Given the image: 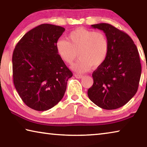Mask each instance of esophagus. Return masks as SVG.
I'll return each mask as SVG.
<instances>
[{
    "mask_svg": "<svg viewBox=\"0 0 147 147\" xmlns=\"http://www.w3.org/2000/svg\"><path fill=\"white\" fill-rule=\"evenodd\" d=\"M74 76L76 77V78H78V79H80V78H83V75H82V74H74Z\"/></svg>",
    "mask_w": 147,
    "mask_h": 147,
    "instance_id": "1",
    "label": "esophagus"
}]
</instances>
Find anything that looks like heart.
<instances>
[{"label": "heart", "mask_w": 147, "mask_h": 147, "mask_svg": "<svg viewBox=\"0 0 147 147\" xmlns=\"http://www.w3.org/2000/svg\"><path fill=\"white\" fill-rule=\"evenodd\" d=\"M56 49L61 60L69 65L73 63L78 54L80 59L71 69L82 73L92 66L96 68L104 63L109 53V42L103 32L78 28L69 34L67 40L59 39Z\"/></svg>", "instance_id": "1"}]
</instances>
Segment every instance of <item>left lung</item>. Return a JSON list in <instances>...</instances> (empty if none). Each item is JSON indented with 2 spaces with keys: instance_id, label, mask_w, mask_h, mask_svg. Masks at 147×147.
Wrapping results in <instances>:
<instances>
[{
  "instance_id": "1",
  "label": "left lung",
  "mask_w": 147,
  "mask_h": 147,
  "mask_svg": "<svg viewBox=\"0 0 147 147\" xmlns=\"http://www.w3.org/2000/svg\"><path fill=\"white\" fill-rule=\"evenodd\" d=\"M91 26L105 33L109 50L106 61L92 74L93 84L88 95L101 108L117 109L125 105L138 91L141 74L138 50L127 34L111 24Z\"/></svg>"
}]
</instances>
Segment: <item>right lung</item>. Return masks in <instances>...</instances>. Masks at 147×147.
I'll return each instance as SVG.
<instances>
[{
    "instance_id": "1",
    "label": "right lung",
    "mask_w": 147,
    "mask_h": 147,
    "mask_svg": "<svg viewBox=\"0 0 147 147\" xmlns=\"http://www.w3.org/2000/svg\"><path fill=\"white\" fill-rule=\"evenodd\" d=\"M63 27L42 24L24 35L12 56L13 84L24 103L37 111L56 106L73 76L59 58L56 43Z\"/></svg>"
}]
</instances>
